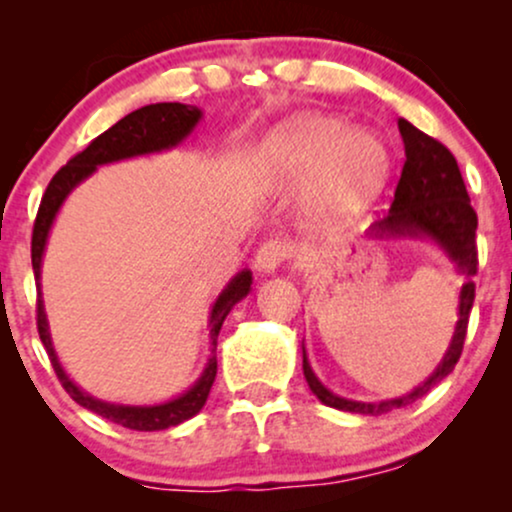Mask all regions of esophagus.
<instances>
[{"label": "esophagus", "instance_id": "34e87169", "mask_svg": "<svg viewBox=\"0 0 512 512\" xmlns=\"http://www.w3.org/2000/svg\"><path fill=\"white\" fill-rule=\"evenodd\" d=\"M291 257V245L286 243V240H267V243H262L260 248H257V255H255V269L260 274H274L276 267H279L281 262L289 260Z\"/></svg>", "mask_w": 512, "mask_h": 512}]
</instances>
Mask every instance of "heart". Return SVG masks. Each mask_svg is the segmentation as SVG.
<instances>
[{
	"instance_id": "heart-1",
	"label": "heart",
	"mask_w": 512,
	"mask_h": 512,
	"mask_svg": "<svg viewBox=\"0 0 512 512\" xmlns=\"http://www.w3.org/2000/svg\"><path fill=\"white\" fill-rule=\"evenodd\" d=\"M262 163L284 180L320 173L317 202L332 214H358L383 192L390 178V151L375 134L351 132L334 115H301L264 139Z\"/></svg>"
}]
</instances>
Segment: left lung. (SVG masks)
Instances as JSON below:
<instances>
[{
    "label": "left lung",
    "mask_w": 512,
    "mask_h": 512,
    "mask_svg": "<svg viewBox=\"0 0 512 512\" xmlns=\"http://www.w3.org/2000/svg\"><path fill=\"white\" fill-rule=\"evenodd\" d=\"M399 134L404 142V161L402 178L397 182L395 202L385 219L375 221L368 228L366 236L370 240H431L452 260L455 269L464 276L460 289V305H457V325L452 332L450 346L445 356L431 375L419 387L407 392V395L395 399H383V402H356L334 395L317 380L310 368L308 354L303 351V375L313 395L327 407L339 411H351V414L380 416L387 411L407 407L431 392L440 380L448 378L455 368L457 358L462 354L464 337H467V322L474 305V281L477 274V211L469 202L467 187H464L460 166L455 156L445 149L443 144L433 137L416 129L411 122L399 120Z\"/></svg>",
    "instance_id": "obj_1"
}]
</instances>
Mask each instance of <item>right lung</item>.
<instances>
[{"label":"right lung","instance_id":"1","mask_svg":"<svg viewBox=\"0 0 512 512\" xmlns=\"http://www.w3.org/2000/svg\"><path fill=\"white\" fill-rule=\"evenodd\" d=\"M202 120V110L197 105H185V103H151L144 108L134 110L122 117L120 122H115L113 127L105 129L101 137L93 139L81 154H76L67 166L57 170L55 178L50 180L48 190H45L43 202H40L38 216H35L33 226V240H31V260H33V274L38 281V334L40 342L48 349V356L55 368L57 378L64 390L69 392V397L76 404L93 411V414L103 416V419L113 421L132 431H163V428L178 426L182 421L192 419V416L202 411L207 404L209 390L214 385L216 378V339H219L221 325L226 320L228 313L233 310V305L243 301L250 293L252 284V272L243 269L233 276L226 284V289L219 293L214 305H211L209 313V358L207 366H204L202 375L187 387L185 392L178 397L168 399L161 404H113L103 402V399L91 397L88 392L81 390L79 385L64 373L60 358H57L55 346H52L50 337V325L48 315H45L43 305V293H40V269H43V255L45 245H48V236L52 231V223H55L57 214H60L64 199L72 195L74 187H79L86 178H91L96 173L98 166H108V163L125 161V158L134 156H146V154H161V151L175 149V146L185 142L192 134V129Z\"/></svg>","mask_w":512,"mask_h":512}]
</instances>
